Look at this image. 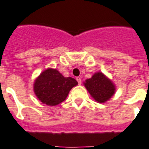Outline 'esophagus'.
<instances>
[{"label": "esophagus", "mask_w": 149, "mask_h": 149, "mask_svg": "<svg viewBox=\"0 0 149 149\" xmlns=\"http://www.w3.org/2000/svg\"><path fill=\"white\" fill-rule=\"evenodd\" d=\"M77 80L78 84L80 85V84H81V79H80V77H77Z\"/></svg>", "instance_id": "esophagus-1"}]
</instances>
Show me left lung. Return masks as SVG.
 I'll use <instances>...</instances> for the list:
<instances>
[{
  "instance_id": "left-lung-1",
  "label": "left lung",
  "mask_w": 149,
  "mask_h": 149,
  "mask_svg": "<svg viewBox=\"0 0 149 149\" xmlns=\"http://www.w3.org/2000/svg\"><path fill=\"white\" fill-rule=\"evenodd\" d=\"M84 85L93 98L100 103L108 101L115 94L116 87L113 81L102 72H97L84 82Z\"/></svg>"
}]
</instances>
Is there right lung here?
I'll use <instances>...</instances> for the list:
<instances>
[{"label":"right lung","mask_w":149,"mask_h":149,"mask_svg":"<svg viewBox=\"0 0 149 149\" xmlns=\"http://www.w3.org/2000/svg\"><path fill=\"white\" fill-rule=\"evenodd\" d=\"M77 84L74 78L65 77L58 69L48 68L35 79L33 89L43 104L57 106L65 100L70 90Z\"/></svg>","instance_id":"right-lung-1"}]
</instances>
